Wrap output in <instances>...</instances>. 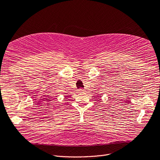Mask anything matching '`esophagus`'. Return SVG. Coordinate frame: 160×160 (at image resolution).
Here are the masks:
<instances>
[{"mask_svg": "<svg viewBox=\"0 0 160 160\" xmlns=\"http://www.w3.org/2000/svg\"><path fill=\"white\" fill-rule=\"evenodd\" d=\"M78 92H83V88H79V89H78Z\"/></svg>", "mask_w": 160, "mask_h": 160, "instance_id": "1", "label": "esophagus"}]
</instances>
